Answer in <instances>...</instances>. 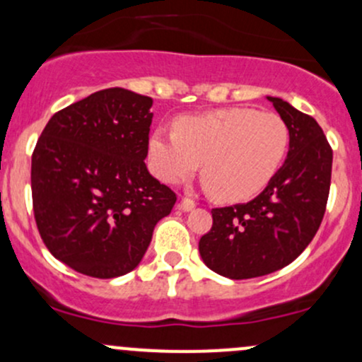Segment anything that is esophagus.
I'll return each mask as SVG.
<instances>
[{"label": "esophagus", "instance_id": "34e87169", "mask_svg": "<svg viewBox=\"0 0 362 362\" xmlns=\"http://www.w3.org/2000/svg\"><path fill=\"white\" fill-rule=\"evenodd\" d=\"M180 209H181V211H185V212L192 211V209H195V202H193L192 198H188V197H182L181 202H180Z\"/></svg>", "mask_w": 362, "mask_h": 362}]
</instances>
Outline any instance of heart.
I'll return each mask as SVG.
<instances>
[{
    "label": "heart",
    "mask_w": 362,
    "mask_h": 362,
    "mask_svg": "<svg viewBox=\"0 0 362 362\" xmlns=\"http://www.w3.org/2000/svg\"><path fill=\"white\" fill-rule=\"evenodd\" d=\"M290 146V127L274 112L229 107L182 117L176 131L155 129L148 141L150 167L167 185L197 173L224 202H242L262 192L276 176Z\"/></svg>",
    "instance_id": "obj_1"
}]
</instances>
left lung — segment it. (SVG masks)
<instances>
[{
  "label": "left lung",
  "mask_w": 362,
  "mask_h": 362,
  "mask_svg": "<svg viewBox=\"0 0 362 362\" xmlns=\"http://www.w3.org/2000/svg\"><path fill=\"white\" fill-rule=\"evenodd\" d=\"M290 127L285 164L264 192L231 207L212 209V228L198 242L214 273L248 279L293 262L321 226L332 182L333 151L310 115L267 96Z\"/></svg>",
  "instance_id": "8db88e82"
}]
</instances>
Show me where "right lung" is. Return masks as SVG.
<instances>
[{"mask_svg": "<svg viewBox=\"0 0 362 362\" xmlns=\"http://www.w3.org/2000/svg\"><path fill=\"white\" fill-rule=\"evenodd\" d=\"M151 103L129 89H102L57 112L37 139L34 219L48 250L77 273H131L176 204L145 164Z\"/></svg>", "mask_w": 362, "mask_h": 362, "instance_id": "obj_1", "label": "right lung"}]
</instances>
